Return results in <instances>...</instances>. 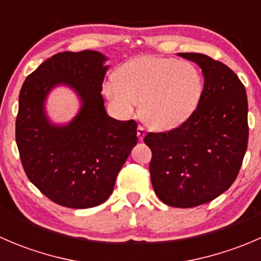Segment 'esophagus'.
<instances>
[{"label": "esophagus", "instance_id": "34e87169", "mask_svg": "<svg viewBox=\"0 0 261 261\" xmlns=\"http://www.w3.org/2000/svg\"><path fill=\"white\" fill-rule=\"evenodd\" d=\"M136 134H138L139 140H143V139L145 138V128H144L143 126H139L138 131H136Z\"/></svg>", "mask_w": 261, "mask_h": 261}]
</instances>
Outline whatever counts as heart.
Returning a JSON list of instances; mask_svg holds the SVG:
<instances>
[{
	"label": "heart",
	"instance_id": "obj_1",
	"mask_svg": "<svg viewBox=\"0 0 261 261\" xmlns=\"http://www.w3.org/2000/svg\"><path fill=\"white\" fill-rule=\"evenodd\" d=\"M103 93L123 116L135 114L141 101L144 121L156 130L179 127L198 109L203 77L194 64L174 58L141 55L103 83Z\"/></svg>",
	"mask_w": 261,
	"mask_h": 261
}]
</instances>
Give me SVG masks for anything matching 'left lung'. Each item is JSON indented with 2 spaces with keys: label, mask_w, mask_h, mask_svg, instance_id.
<instances>
[{
  "label": "left lung",
  "mask_w": 261,
  "mask_h": 261,
  "mask_svg": "<svg viewBox=\"0 0 261 261\" xmlns=\"http://www.w3.org/2000/svg\"><path fill=\"white\" fill-rule=\"evenodd\" d=\"M202 69L203 96L188 121L168 133H149L150 177L155 193L172 207L207 203L227 191L247 149V97L223 63L199 53H178Z\"/></svg>",
  "instance_id": "left-lung-1"
}]
</instances>
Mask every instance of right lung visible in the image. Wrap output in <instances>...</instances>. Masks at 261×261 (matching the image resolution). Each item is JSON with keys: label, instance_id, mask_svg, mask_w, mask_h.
Instances as JSON below:
<instances>
[{"label": "right lung", "instance_id": "1", "mask_svg": "<svg viewBox=\"0 0 261 261\" xmlns=\"http://www.w3.org/2000/svg\"><path fill=\"white\" fill-rule=\"evenodd\" d=\"M96 50L53 55L34 70L18 96L16 144L31 183L49 199L69 208L103 203L118 172L138 143L134 120L107 115L102 83L109 65ZM77 94L81 109L68 124H54L45 111L55 86Z\"/></svg>", "mask_w": 261, "mask_h": 261}]
</instances>
